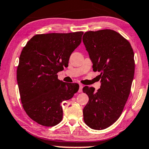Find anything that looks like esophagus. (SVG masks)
Returning <instances> with one entry per match:
<instances>
[{
  "instance_id": "1",
  "label": "esophagus",
  "mask_w": 149,
  "mask_h": 149,
  "mask_svg": "<svg viewBox=\"0 0 149 149\" xmlns=\"http://www.w3.org/2000/svg\"><path fill=\"white\" fill-rule=\"evenodd\" d=\"M82 87H83V85L82 84H80L79 85V90H78V92L81 93L82 92Z\"/></svg>"
}]
</instances>
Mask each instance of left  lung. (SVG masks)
Masks as SVG:
<instances>
[{"mask_svg":"<svg viewBox=\"0 0 149 149\" xmlns=\"http://www.w3.org/2000/svg\"><path fill=\"white\" fill-rule=\"evenodd\" d=\"M82 41L101 82L96 92L88 86L82 88L89 96L84 121L89 128L103 130L119 119L128 100L135 73L134 52L126 39L110 29L86 32Z\"/></svg>","mask_w":149,"mask_h":149,"instance_id":"8db88e82","label":"left lung"}]
</instances>
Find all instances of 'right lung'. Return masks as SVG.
Here are the masks:
<instances>
[{
    "instance_id": "right-lung-1",
    "label": "right lung",
    "mask_w": 149,
    "mask_h": 149,
    "mask_svg": "<svg viewBox=\"0 0 149 149\" xmlns=\"http://www.w3.org/2000/svg\"><path fill=\"white\" fill-rule=\"evenodd\" d=\"M82 35L81 31L36 35L22 49L17 71L21 101L26 114L39 124H58L63 114L61 103L78 91V84L62 82L57 73L68 66Z\"/></svg>"
}]
</instances>
